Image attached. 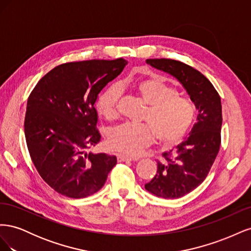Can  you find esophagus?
Wrapping results in <instances>:
<instances>
[{"label": "esophagus", "instance_id": "1", "mask_svg": "<svg viewBox=\"0 0 251 251\" xmlns=\"http://www.w3.org/2000/svg\"><path fill=\"white\" fill-rule=\"evenodd\" d=\"M137 158H131V157H126L124 155H118L117 156V161L118 162H126V161H137Z\"/></svg>", "mask_w": 251, "mask_h": 251}]
</instances>
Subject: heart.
<instances>
[{"instance_id": "heart-1", "label": "heart", "mask_w": 251, "mask_h": 251, "mask_svg": "<svg viewBox=\"0 0 251 251\" xmlns=\"http://www.w3.org/2000/svg\"><path fill=\"white\" fill-rule=\"evenodd\" d=\"M131 89L148 105L142 120L148 125L125 124L114 128L108 138L110 149L127 156H137L153 142L155 136L165 146H173L185 137L196 117L191 100L178 96L176 88L158 76L136 81ZM119 96L117 86L107 88L98 96L96 108L101 116L107 119L116 117Z\"/></svg>"}]
</instances>
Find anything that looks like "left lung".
<instances>
[{"label":"left lung","instance_id":"8db88e82","mask_svg":"<svg viewBox=\"0 0 251 251\" xmlns=\"http://www.w3.org/2000/svg\"><path fill=\"white\" fill-rule=\"evenodd\" d=\"M147 64L176 78L198 110L197 123L186 140L163 153L156 176L144 185L151 194L177 199L191 193L206 178L221 144V98L211 82L198 70L169 58L147 59Z\"/></svg>","mask_w":251,"mask_h":251}]
</instances>
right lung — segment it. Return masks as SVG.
<instances>
[{
    "mask_svg": "<svg viewBox=\"0 0 251 251\" xmlns=\"http://www.w3.org/2000/svg\"><path fill=\"white\" fill-rule=\"evenodd\" d=\"M127 60H83L55 67L36 83L27 101L25 137L30 157L48 185L79 199L103 186L115 156L87 149L100 141L98 94L124 71Z\"/></svg>",
    "mask_w": 251,
    "mask_h": 251,
    "instance_id": "add662e5",
    "label": "right lung"
}]
</instances>
